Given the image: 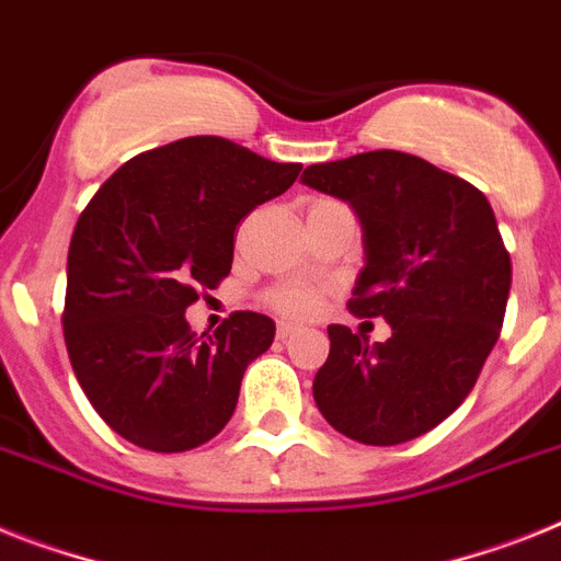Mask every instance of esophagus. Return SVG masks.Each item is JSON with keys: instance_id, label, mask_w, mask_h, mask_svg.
Listing matches in <instances>:
<instances>
[{"instance_id": "1", "label": "esophagus", "mask_w": 561, "mask_h": 561, "mask_svg": "<svg viewBox=\"0 0 561 561\" xmlns=\"http://www.w3.org/2000/svg\"><path fill=\"white\" fill-rule=\"evenodd\" d=\"M294 333H296V324H290V322H279V328H276V336H279L282 342L294 336Z\"/></svg>"}]
</instances>
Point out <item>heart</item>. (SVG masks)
<instances>
[{"instance_id":"b5f03b06","label":"heart","mask_w":561,"mask_h":561,"mask_svg":"<svg viewBox=\"0 0 561 561\" xmlns=\"http://www.w3.org/2000/svg\"><path fill=\"white\" fill-rule=\"evenodd\" d=\"M271 305L285 317H313L319 308V294L313 288H305V285H282L271 294Z\"/></svg>"}]
</instances>
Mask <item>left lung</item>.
<instances>
[{"label":"left lung","instance_id":"8db88e82","mask_svg":"<svg viewBox=\"0 0 561 561\" xmlns=\"http://www.w3.org/2000/svg\"><path fill=\"white\" fill-rule=\"evenodd\" d=\"M308 187L347 202L365 267L356 317H382L388 342L328 324L331 353L313 379L328 425L362 445L411 442L465 402L496 345L511 256L484 193L399 150L310 164Z\"/></svg>","mask_w":561,"mask_h":561}]
</instances>
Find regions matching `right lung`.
<instances>
[{
    "label": "right lung",
    "mask_w": 561,
    "mask_h": 561,
    "mask_svg": "<svg viewBox=\"0 0 561 561\" xmlns=\"http://www.w3.org/2000/svg\"><path fill=\"white\" fill-rule=\"evenodd\" d=\"M299 171L222 136H187L128 159L88 202L70 237L65 345L119 436L179 454L228 425L276 322L239 310L196 336L185 310L230 273L237 225Z\"/></svg>",
    "instance_id": "1"
}]
</instances>
